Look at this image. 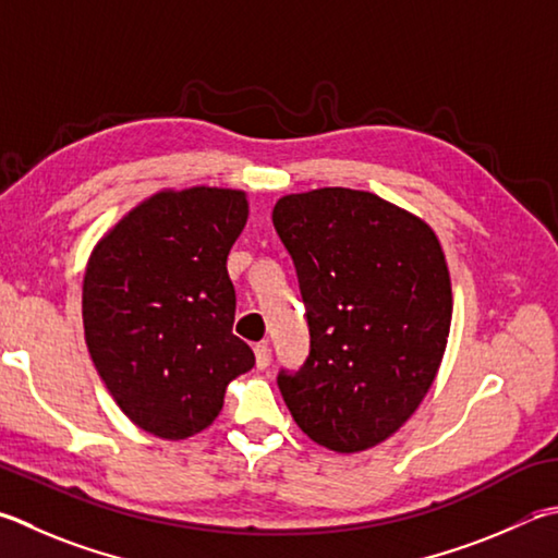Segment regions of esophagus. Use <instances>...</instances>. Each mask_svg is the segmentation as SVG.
<instances>
[{"instance_id": "esophagus-1", "label": "esophagus", "mask_w": 558, "mask_h": 558, "mask_svg": "<svg viewBox=\"0 0 558 558\" xmlns=\"http://www.w3.org/2000/svg\"><path fill=\"white\" fill-rule=\"evenodd\" d=\"M253 353H256V366H258L260 371L270 366V347H268L266 341L256 343V347H253Z\"/></svg>"}]
</instances>
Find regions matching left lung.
Returning <instances> with one entry per match:
<instances>
[{
	"instance_id": "8db88e82",
	"label": "left lung",
	"mask_w": 558,
	"mask_h": 558,
	"mask_svg": "<svg viewBox=\"0 0 558 558\" xmlns=\"http://www.w3.org/2000/svg\"><path fill=\"white\" fill-rule=\"evenodd\" d=\"M272 225L307 307L310 356L278 388L312 441L339 453L392 437L429 392L447 351L451 278L427 221L373 192L286 195Z\"/></svg>"
}]
</instances>
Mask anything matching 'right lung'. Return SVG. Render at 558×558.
<instances>
[{
  "label": "right lung",
  "instance_id": "add662e5",
  "mask_svg": "<svg viewBox=\"0 0 558 558\" xmlns=\"http://www.w3.org/2000/svg\"><path fill=\"white\" fill-rule=\"evenodd\" d=\"M248 219L246 192L160 190L99 239L83 280L85 341L126 417L160 439L207 429L227 385L253 368L231 333L227 258Z\"/></svg>",
  "mask_w": 558,
  "mask_h": 558
}]
</instances>
